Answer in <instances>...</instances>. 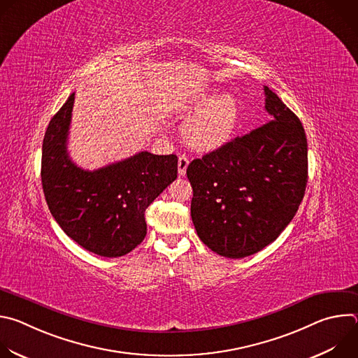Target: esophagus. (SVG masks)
<instances>
[{"label":"esophagus","instance_id":"1","mask_svg":"<svg viewBox=\"0 0 358 358\" xmlns=\"http://www.w3.org/2000/svg\"><path fill=\"white\" fill-rule=\"evenodd\" d=\"M188 164H189V160H188L187 156H180V157H178V174H180V176H184V174H185Z\"/></svg>","mask_w":358,"mask_h":358}]
</instances>
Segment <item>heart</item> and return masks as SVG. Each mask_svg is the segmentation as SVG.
Here are the masks:
<instances>
[{
  "instance_id": "obj_1",
  "label": "heart",
  "mask_w": 358,
  "mask_h": 358,
  "mask_svg": "<svg viewBox=\"0 0 358 358\" xmlns=\"http://www.w3.org/2000/svg\"><path fill=\"white\" fill-rule=\"evenodd\" d=\"M194 113L182 127V137L198 151L221 148L234 137L241 117L238 99L231 93L218 94L217 89L206 90L185 108V116Z\"/></svg>"
}]
</instances>
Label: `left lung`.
<instances>
[{
    "instance_id": "8db88e82",
    "label": "left lung",
    "mask_w": 358,
    "mask_h": 358,
    "mask_svg": "<svg viewBox=\"0 0 358 358\" xmlns=\"http://www.w3.org/2000/svg\"><path fill=\"white\" fill-rule=\"evenodd\" d=\"M269 122L187 169L199 239L239 259L273 242L299 210L308 184V138L299 117L268 86Z\"/></svg>"
}]
</instances>
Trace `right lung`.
Wrapping results in <instances>:
<instances>
[{
  "instance_id": "obj_1",
  "label": "right lung",
  "mask_w": 358,
  "mask_h": 358,
  "mask_svg": "<svg viewBox=\"0 0 358 358\" xmlns=\"http://www.w3.org/2000/svg\"><path fill=\"white\" fill-rule=\"evenodd\" d=\"M75 93L50 119L42 144L41 180L48 208L64 232L86 250L119 258L147 234L144 213L177 178L176 155L148 151L97 169L78 167L68 155Z\"/></svg>"
}]
</instances>
